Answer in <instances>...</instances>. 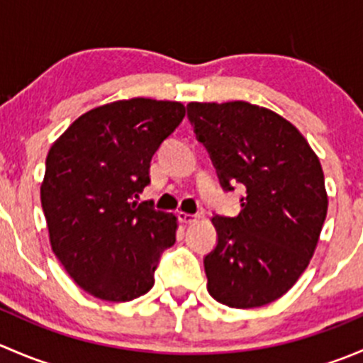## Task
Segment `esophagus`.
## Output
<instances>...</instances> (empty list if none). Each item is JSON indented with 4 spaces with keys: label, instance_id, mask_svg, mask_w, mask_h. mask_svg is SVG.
Returning a JSON list of instances; mask_svg holds the SVG:
<instances>
[{
    "label": "esophagus",
    "instance_id": "obj_1",
    "mask_svg": "<svg viewBox=\"0 0 363 363\" xmlns=\"http://www.w3.org/2000/svg\"><path fill=\"white\" fill-rule=\"evenodd\" d=\"M179 221L184 223V225H189V223L196 221V216L195 214H188V212H179Z\"/></svg>",
    "mask_w": 363,
    "mask_h": 363
}]
</instances>
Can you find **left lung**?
<instances>
[{
  "instance_id": "1",
  "label": "left lung",
  "mask_w": 363,
  "mask_h": 363,
  "mask_svg": "<svg viewBox=\"0 0 363 363\" xmlns=\"http://www.w3.org/2000/svg\"><path fill=\"white\" fill-rule=\"evenodd\" d=\"M223 188L246 186L235 218L214 216L218 246L203 259L212 298L235 309L283 296L309 265L327 218L323 168L283 116L247 101L188 104Z\"/></svg>"
}]
</instances>
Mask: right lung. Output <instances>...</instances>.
<instances>
[{"mask_svg":"<svg viewBox=\"0 0 363 363\" xmlns=\"http://www.w3.org/2000/svg\"><path fill=\"white\" fill-rule=\"evenodd\" d=\"M181 101L131 98L73 121L50 147L40 199L54 255L89 295L128 302L155 284L177 218L138 203L160 144L181 124Z\"/></svg>","mask_w":363,"mask_h":363,"instance_id":"right-lung-1","label":"right lung"}]
</instances>
